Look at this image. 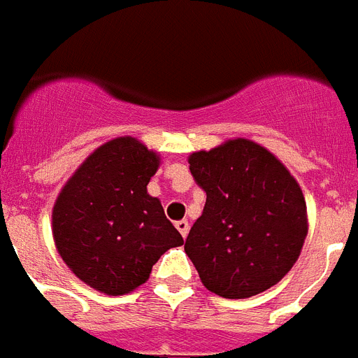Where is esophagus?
Instances as JSON below:
<instances>
[{"label": "esophagus", "instance_id": "1", "mask_svg": "<svg viewBox=\"0 0 358 358\" xmlns=\"http://www.w3.org/2000/svg\"><path fill=\"white\" fill-rule=\"evenodd\" d=\"M176 227L177 231L182 234V238H187L188 231H190V224H188L187 220H179V222H176Z\"/></svg>", "mask_w": 358, "mask_h": 358}]
</instances>
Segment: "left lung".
<instances>
[{
  "label": "left lung",
  "mask_w": 358,
  "mask_h": 358,
  "mask_svg": "<svg viewBox=\"0 0 358 358\" xmlns=\"http://www.w3.org/2000/svg\"><path fill=\"white\" fill-rule=\"evenodd\" d=\"M207 194L185 251L210 292L257 296L296 264L307 236L301 188L273 153L245 138L227 140L188 159Z\"/></svg>",
  "instance_id": "1"
}]
</instances>
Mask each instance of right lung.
Returning a JSON list of instances; mask_svg holds the SVG:
<instances>
[{"label": "right lung", "instance_id": "obj_1", "mask_svg": "<svg viewBox=\"0 0 358 358\" xmlns=\"http://www.w3.org/2000/svg\"><path fill=\"white\" fill-rule=\"evenodd\" d=\"M159 155L133 136L99 145L68 179L53 207V238L66 266L88 287L122 296L182 236L148 182Z\"/></svg>", "mask_w": 358, "mask_h": 358}]
</instances>
